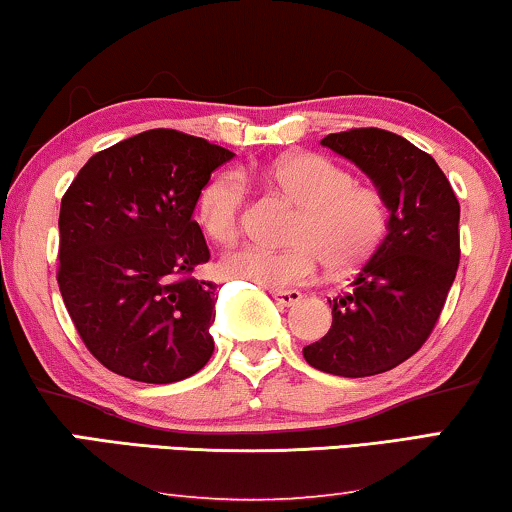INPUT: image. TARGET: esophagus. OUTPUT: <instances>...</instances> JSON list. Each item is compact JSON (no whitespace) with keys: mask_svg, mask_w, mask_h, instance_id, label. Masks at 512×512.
Listing matches in <instances>:
<instances>
[{"mask_svg":"<svg viewBox=\"0 0 512 512\" xmlns=\"http://www.w3.org/2000/svg\"><path fill=\"white\" fill-rule=\"evenodd\" d=\"M270 295L274 297V300H277L279 306H295L297 302L302 300L300 290H277V288H272Z\"/></svg>","mask_w":512,"mask_h":512,"instance_id":"obj_1","label":"esophagus"}]
</instances>
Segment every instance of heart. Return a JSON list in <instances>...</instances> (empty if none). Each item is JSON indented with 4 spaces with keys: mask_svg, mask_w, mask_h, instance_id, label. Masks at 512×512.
<instances>
[{
    "mask_svg": "<svg viewBox=\"0 0 512 512\" xmlns=\"http://www.w3.org/2000/svg\"><path fill=\"white\" fill-rule=\"evenodd\" d=\"M261 180L300 208L288 233L293 245L235 249L222 261L229 277L281 290L311 281L322 263L332 272L355 270L380 247L389 222L384 196L375 187L357 185L336 162L316 153H290L263 169ZM245 194L242 178L231 171L203 187L199 219L219 245L238 238Z\"/></svg>",
    "mask_w": 512,
    "mask_h": 512,
    "instance_id": "1",
    "label": "heart"
}]
</instances>
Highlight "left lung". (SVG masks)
<instances>
[{"label": "left lung", "mask_w": 512, "mask_h": 512, "mask_svg": "<svg viewBox=\"0 0 512 512\" xmlns=\"http://www.w3.org/2000/svg\"><path fill=\"white\" fill-rule=\"evenodd\" d=\"M373 180L389 210L387 235L332 306V327L302 350L341 377L387 373L426 343L460 263V203L444 171L405 137L380 128L320 141Z\"/></svg>", "instance_id": "obj_1"}]
</instances>
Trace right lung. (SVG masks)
Wrapping results in <instances>:
<instances>
[{
  "label": "right lung",
  "mask_w": 512,
  "mask_h": 512,
  "mask_svg": "<svg viewBox=\"0 0 512 512\" xmlns=\"http://www.w3.org/2000/svg\"><path fill=\"white\" fill-rule=\"evenodd\" d=\"M233 155L178 130H146L93 155L61 199V297L112 373L171 384L212 357L217 286L192 277L210 258L192 215Z\"/></svg>",
  "instance_id": "add662e5"
}]
</instances>
